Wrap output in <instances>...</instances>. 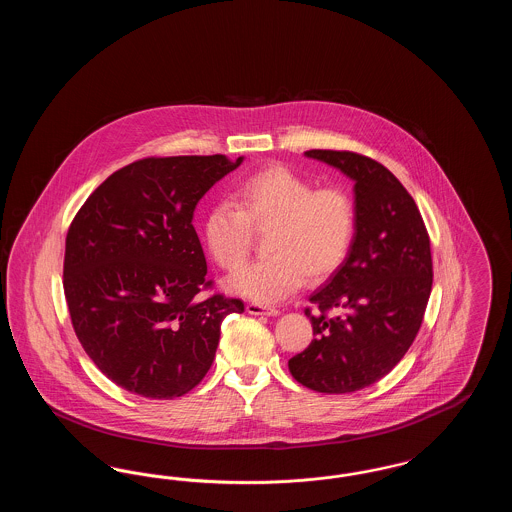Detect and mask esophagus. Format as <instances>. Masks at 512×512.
<instances>
[{
	"label": "esophagus",
	"instance_id": "obj_1",
	"mask_svg": "<svg viewBox=\"0 0 512 512\" xmlns=\"http://www.w3.org/2000/svg\"><path fill=\"white\" fill-rule=\"evenodd\" d=\"M247 313L249 315H278V309H274V307H267V305H263V303H257V301H251V303H247Z\"/></svg>",
	"mask_w": 512,
	"mask_h": 512
}]
</instances>
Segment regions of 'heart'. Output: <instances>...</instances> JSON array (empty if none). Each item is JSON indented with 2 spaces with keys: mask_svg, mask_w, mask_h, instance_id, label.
Segmentation results:
<instances>
[{
  "mask_svg": "<svg viewBox=\"0 0 512 512\" xmlns=\"http://www.w3.org/2000/svg\"><path fill=\"white\" fill-rule=\"evenodd\" d=\"M231 203H217L201 232L220 268L236 272L253 249V230H268L263 261L244 268L230 290L261 303L292 295L305 278L322 282L345 263L357 234V205L338 184L318 186L284 167L268 165L245 176Z\"/></svg>",
  "mask_w": 512,
  "mask_h": 512,
  "instance_id": "b5f03b06",
  "label": "heart"
}]
</instances>
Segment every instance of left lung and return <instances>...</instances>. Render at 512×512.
I'll return each mask as SVG.
<instances>
[{
    "label": "left lung",
    "mask_w": 512,
    "mask_h": 512,
    "mask_svg": "<svg viewBox=\"0 0 512 512\" xmlns=\"http://www.w3.org/2000/svg\"><path fill=\"white\" fill-rule=\"evenodd\" d=\"M355 180L357 234L349 257L305 309L315 340L288 361L293 378L320 393H351L384 378L422 326L432 292L430 236L405 186L382 163L311 149Z\"/></svg>",
    "instance_id": "obj_1"
}]
</instances>
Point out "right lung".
Returning <instances> with one entry per match:
<instances>
[{"instance_id": "1", "label": "right lung", "mask_w": 512, "mask_h": 512, "mask_svg": "<svg viewBox=\"0 0 512 512\" xmlns=\"http://www.w3.org/2000/svg\"><path fill=\"white\" fill-rule=\"evenodd\" d=\"M224 155L146 157L113 172L74 215L63 290L74 334L122 390L180 397L213 365L220 324L244 301L215 292L197 201L240 167Z\"/></svg>"}]
</instances>
